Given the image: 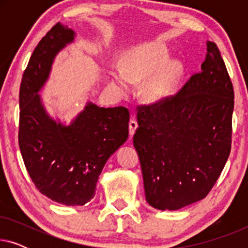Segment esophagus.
Here are the masks:
<instances>
[{
    "mask_svg": "<svg viewBox=\"0 0 248 248\" xmlns=\"http://www.w3.org/2000/svg\"><path fill=\"white\" fill-rule=\"evenodd\" d=\"M138 128V122L135 120H131L130 123H128V131H130V137H133V134L135 133Z\"/></svg>",
    "mask_w": 248,
    "mask_h": 248,
    "instance_id": "1",
    "label": "esophagus"
}]
</instances>
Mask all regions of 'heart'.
<instances>
[{
  "instance_id": "b5f03b06",
  "label": "heart",
  "mask_w": 248,
  "mask_h": 248,
  "mask_svg": "<svg viewBox=\"0 0 248 248\" xmlns=\"http://www.w3.org/2000/svg\"><path fill=\"white\" fill-rule=\"evenodd\" d=\"M169 61L165 47L155 43H148L134 48L126 62H118L113 71L114 84L123 93L132 90L134 83L146 79L142 87V94L150 104L161 103L171 96L181 80L183 66L178 62Z\"/></svg>"
}]
</instances>
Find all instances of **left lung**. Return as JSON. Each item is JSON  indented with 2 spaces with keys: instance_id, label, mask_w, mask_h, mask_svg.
Listing matches in <instances>:
<instances>
[{
  "instance_id": "8db88e82",
  "label": "left lung",
  "mask_w": 248,
  "mask_h": 248,
  "mask_svg": "<svg viewBox=\"0 0 248 248\" xmlns=\"http://www.w3.org/2000/svg\"><path fill=\"white\" fill-rule=\"evenodd\" d=\"M233 88L218 47L175 96L138 107L133 137L147 202L178 210L204 199L232 149Z\"/></svg>"
}]
</instances>
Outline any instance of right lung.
I'll list each match as a JSON object with an SVG mask.
<instances>
[{
    "instance_id": "add662e5",
    "label": "right lung",
    "mask_w": 248,
    "mask_h": 248,
    "mask_svg": "<svg viewBox=\"0 0 248 248\" xmlns=\"http://www.w3.org/2000/svg\"><path fill=\"white\" fill-rule=\"evenodd\" d=\"M76 33L56 23L36 46L23 72L19 93V147L33 184L42 194L64 205H84L93 199L108 158L127 140L130 113L88 103L64 125L47 114L39 91L54 59Z\"/></svg>"
}]
</instances>
